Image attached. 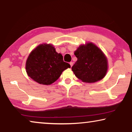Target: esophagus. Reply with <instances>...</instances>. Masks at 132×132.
<instances>
[{
    "instance_id": "esophagus-1",
    "label": "esophagus",
    "mask_w": 132,
    "mask_h": 132,
    "mask_svg": "<svg viewBox=\"0 0 132 132\" xmlns=\"http://www.w3.org/2000/svg\"><path fill=\"white\" fill-rule=\"evenodd\" d=\"M70 65H71V67H72V66L73 65V62H70Z\"/></svg>"
}]
</instances>
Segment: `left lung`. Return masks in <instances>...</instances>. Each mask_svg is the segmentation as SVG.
I'll list each match as a JSON object with an SVG mask.
<instances>
[{
    "mask_svg": "<svg viewBox=\"0 0 132 132\" xmlns=\"http://www.w3.org/2000/svg\"><path fill=\"white\" fill-rule=\"evenodd\" d=\"M77 58L71 67L76 76L83 82L94 83L103 79L107 73V57L100 48L89 42L79 46L75 52Z\"/></svg>",
    "mask_w": 132,
    "mask_h": 132,
    "instance_id": "obj_1",
    "label": "left lung"
}]
</instances>
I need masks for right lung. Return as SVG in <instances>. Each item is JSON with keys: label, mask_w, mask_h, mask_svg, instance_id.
<instances>
[{"label": "right lung", "mask_w": 132, "mask_h": 132, "mask_svg": "<svg viewBox=\"0 0 132 132\" xmlns=\"http://www.w3.org/2000/svg\"><path fill=\"white\" fill-rule=\"evenodd\" d=\"M64 62L63 56L57 53L52 44H41L30 52L26 60L28 76L41 85H50L57 80L65 70L70 68Z\"/></svg>", "instance_id": "obj_1"}]
</instances>
